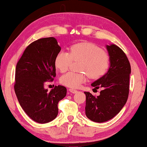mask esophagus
Listing matches in <instances>:
<instances>
[{
	"instance_id": "1",
	"label": "esophagus",
	"mask_w": 147,
	"mask_h": 147,
	"mask_svg": "<svg viewBox=\"0 0 147 147\" xmlns=\"http://www.w3.org/2000/svg\"><path fill=\"white\" fill-rule=\"evenodd\" d=\"M69 91L71 92V93H72V94H76V92H78V90L74 89V88H69Z\"/></svg>"
}]
</instances>
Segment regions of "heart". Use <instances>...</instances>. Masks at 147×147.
<instances>
[{"instance_id": "1", "label": "heart", "mask_w": 147, "mask_h": 147, "mask_svg": "<svg viewBox=\"0 0 147 147\" xmlns=\"http://www.w3.org/2000/svg\"><path fill=\"white\" fill-rule=\"evenodd\" d=\"M82 61L80 70L82 73L69 71L60 78V82L70 88H78L86 82L88 76L92 79H98L109 69L110 59L108 54L95 44L82 42L71 45L69 53L60 51L55 57V67L60 72L67 71L72 61Z\"/></svg>"}]
</instances>
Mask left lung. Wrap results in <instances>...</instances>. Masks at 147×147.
<instances>
[{
	"instance_id": "left-lung-1",
	"label": "left lung",
	"mask_w": 147,
	"mask_h": 147,
	"mask_svg": "<svg viewBox=\"0 0 147 147\" xmlns=\"http://www.w3.org/2000/svg\"><path fill=\"white\" fill-rule=\"evenodd\" d=\"M110 63L107 73L93 82L95 89L102 88L94 96L85 92L86 115L92 121L104 122L119 113L127 101L131 68L124 52L117 45H106Z\"/></svg>"
}]
</instances>
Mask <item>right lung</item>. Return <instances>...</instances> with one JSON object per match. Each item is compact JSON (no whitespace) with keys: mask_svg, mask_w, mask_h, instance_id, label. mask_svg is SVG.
<instances>
[{"mask_svg":"<svg viewBox=\"0 0 147 147\" xmlns=\"http://www.w3.org/2000/svg\"><path fill=\"white\" fill-rule=\"evenodd\" d=\"M61 47L54 37L42 38L24 51L15 69L14 89L25 113L34 121L45 124L57 117V104L66 96L63 86L48 92L45 84L56 76L55 60Z\"/></svg>","mask_w":147,"mask_h":147,"instance_id":"add662e5","label":"right lung"}]
</instances>
